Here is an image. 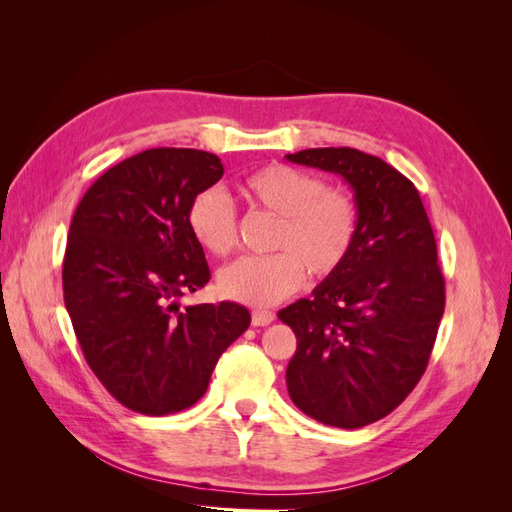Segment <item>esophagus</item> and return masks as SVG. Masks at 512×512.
Returning <instances> with one entry per match:
<instances>
[{
	"mask_svg": "<svg viewBox=\"0 0 512 512\" xmlns=\"http://www.w3.org/2000/svg\"><path fill=\"white\" fill-rule=\"evenodd\" d=\"M273 320H275V314L267 312V309H256V312L252 314L254 327H267V324H271Z\"/></svg>",
	"mask_w": 512,
	"mask_h": 512,
	"instance_id": "obj_1",
	"label": "esophagus"
}]
</instances>
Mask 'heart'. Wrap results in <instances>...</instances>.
Wrapping results in <instances>:
<instances>
[{"label":"heart","instance_id":"obj_1","mask_svg":"<svg viewBox=\"0 0 512 512\" xmlns=\"http://www.w3.org/2000/svg\"><path fill=\"white\" fill-rule=\"evenodd\" d=\"M247 207L277 215L271 256H243L220 273L228 299L269 307L297 290L305 271L312 280H329L346 265L356 239L354 200L324 181L288 164H267L237 183ZM194 239L215 256L237 243V213L218 188L200 190L188 209Z\"/></svg>","mask_w":512,"mask_h":512}]
</instances>
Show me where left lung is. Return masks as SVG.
<instances>
[{
  "mask_svg": "<svg viewBox=\"0 0 512 512\" xmlns=\"http://www.w3.org/2000/svg\"><path fill=\"white\" fill-rule=\"evenodd\" d=\"M286 160L344 177L359 218L342 271L277 314L297 335L288 395L318 423L359 429L391 414L425 374L444 314L436 237L414 183L384 160L350 147Z\"/></svg>",
  "mask_w": 512,
  "mask_h": 512,
  "instance_id": "8db88e82",
  "label": "left lung"
}]
</instances>
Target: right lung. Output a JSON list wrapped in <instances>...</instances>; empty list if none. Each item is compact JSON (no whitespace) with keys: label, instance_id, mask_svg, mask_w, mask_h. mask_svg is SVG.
<instances>
[{"label":"right lung","instance_id":"1","mask_svg":"<svg viewBox=\"0 0 512 512\" xmlns=\"http://www.w3.org/2000/svg\"><path fill=\"white\" fill-rule=\"evenodd\" d=\"M222 175L213 153L147 149L108 168L74 211L61 273L66 309L87 365L134 412L194 406L252 322L239 303L181 312L177 303L211 277L188 209Z\"/></svg>","mask_w":512,"mask_h":512}]
</instances>
